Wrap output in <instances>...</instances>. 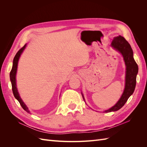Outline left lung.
<instances>
[{"mask_svg": "<svg viewBox=\"0 0 147 147\" xmlns=\"http://www.w3.org/2000/svg\"><path fill=\"white\" fill-rule=\"evenodd\" d=\"M111 46L121 53L125 63L126 68L125 87L123 94L117 103L109 110H105L104 112L106 113L117 111L125 104L129 97L134 91L136 84V77L138 73V65L133 57V51L131 47L126 40L121 35H119L113 39ZM82 96L84 100L83 94Z\"/></svg>", "mask_w": 147, "mask_h": 147, "instance_id": "8db88e82", "label": "left lung"}]
</instances>
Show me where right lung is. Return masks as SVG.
I'll list each match as a JSON object with an SVG mask.
<instances>
[{"label":"right lung","instance_id":"1","mask_svg":"<svg viewBox=\"0 0 147 147\" xmlns=\"http://www.w3.org/2000/svg\"><path fill=\"white\" fill-rule=\"evenodd\" d=\"M27 44H25L24 46L21 48L20 50L17 52L16 54L14 59H13V66H12V69L11 70V72L10 73V81L11 83V86H12V91L13 95H14L15 98L18 100L20 102V104L21 106L23 107V109L26 110V112H29V110H28V107L26 105V104L24 103V102L23 100L21 99V98L20 96V94L18 92L17 90V87H16V74L17 72V67H18V61L20 59V57L21 55L22 54V53L23 52L24 50L25 49Z\"/></svg>","mask_w":147,"mask_h":147}]
</instances>
